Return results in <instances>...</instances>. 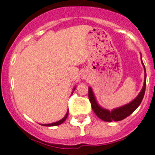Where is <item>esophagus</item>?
Returning a JSON list of instances; mask_svg holds the SVG:
<instances>
[{"mask_svg":"<svg viewBox=\"0 0 155 155\" xmlns=\"http://www.w3.org/2000/svg\"><path fill=\"white\" fill-rule=\"evenodd\" d=\"M82 79H87V73H82Z\"/></svg>","mask_w":155,"mask_h":155,"instance_id":"obj_1","label":"esophagus"}]
</instances>
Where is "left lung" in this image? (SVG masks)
<instances>
[{"label":"left lung","instance_id":"obj_1","mask_svg":"<svg viewBox=\"0 0 155 155\" xmlns=\"http://www.w3.org/2000/svg\"><path fill=\"white\" fill-rule=\"evenodd\" d=\"M142 60V57H141ZM143 62V60H142ZM143 64L144 66L145 69V81H144V85H143V89L139 94L137 97L134 99L130 104L124 105V107H121L118 109H113L112 111H109L107 109H104L101 108L97 104V101L95 100L94 96L93 91L91 87H88V98L90 100L91 104V107L94 113L96 114L97 116L102 119L103 121H108V122H111V121H121V120L124 119L127 117L129 116L130 115L133 113L134 111L137 109V108L140 105L144 97L145 91V86H146V71H145V65L143 62Z\"/></svg>","mask_w":155,"mask_h":155}]
</instances>
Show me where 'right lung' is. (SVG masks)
I'll return each mask as SVG.
<instances>
[{
	"mask_svg": "<svg viewBox=\"0 0 155 155\" xmlns=\"http://www.w3.org/2000/svg\"><path fill=\"white\" fill-rule=\"evenodd\" d=\"M68 113H69V112H68H68H67V114H66V115H65V116L64 117V118H62L61 120H60V121H57V122L51 123V124H42V125H43V126H48V127H51V126H57V125H59V124H62V123H63L64 121L65 120H66V118H68Z\"/></svg>",
	"mask_w": 155,
	"mask_h": 155,
	"instance_id": "add662e5",
	"label": "right lung"
}]
</instances>
